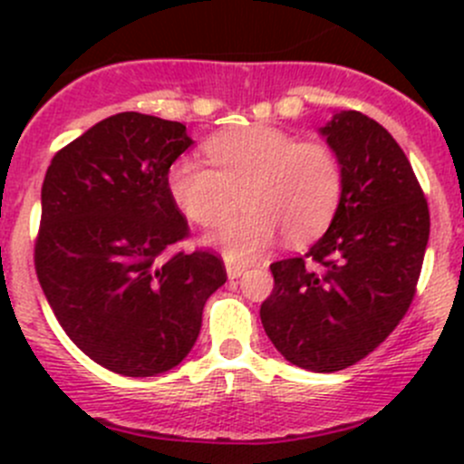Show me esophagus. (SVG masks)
I'll return each mask as SVG.
<instances>
[{"instance_id":"1","label":"esophagus","mask_w":464,"mask_h":464,"mask_svg":"<svg viewBox=\"0 0 464 464\" xmlns=\"http://www.w3.org/2000/svg\"><path fill=\"white\" fill-rule=\"evenodd\" d=\"M224 262H227V274H228V278H231V280L240 278V276L246 271L245 262H236V260H231V258H227Z\"/></svg>"}]
</instances>
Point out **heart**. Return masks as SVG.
I'll return each mask as SVG.
<instances>
[{
	"label": "heart",
	"mask_w": 464,
	"mask_h": 464,
	"mask_svg": "<svg viewBox=\"0 0 464 464\" xmlns=\"http://www.w3.org/2000/svg\"><path fill=\"white\" fill-rule=\"evenodd\" d=\"M206 152L215 168L179 157L168 170V193L204 228L227 222L242 198L245 210L213 237L228 258H254L280 231L289 245H307L339 213L345 172L332 145L256 123L218 134Z\"/></svg>",
	"instance_id": "1"
}]
</instances>
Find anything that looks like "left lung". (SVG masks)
<instances>
[{"mask_svg":"<svg viewBox=\"0 0 464 464\" xmlns=\"http://www.w3.org/2000/svg\"><path fill=\"white\" fill-rule=\"evenodd\" d=\"M345 172L343 199L305 258L271 265L266 336L289 363L336 372L362 362L404 319L429 242V206L404 150L362 111L319 130Z\"/></svg>","mask_w":464,"mask_h":464,"instance_id":"8db88e82","label":"left lung"}]
</instances>
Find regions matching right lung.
Wrapping results in <instances>:
<instances>
[{
  "label": "right lung",
  "mask_w": 464,
  "mask_h": 464,
  "mask_svg": "<svg viewBox=\"0 0 464 464\" xmlns=\"http://www.w3.org/2000/svg\"><path fill=\"white\" fill-rule=\"evenodd\" d=\"M190 145L184 123L121 111L60 150L42 184V292L69 339L119 375L179 366L227 283L218 256L172 251L188 222L168 170Z\"/></svg>",
  "instance_id": "right-lung-1"
}]
</instances>
